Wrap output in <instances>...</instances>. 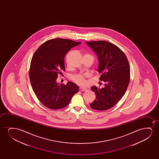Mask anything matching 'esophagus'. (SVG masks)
<instances>
[{"instance_id": "34e87169", "label": "esophagus", "mask_w": 159, "mask_h": 159, "mask_svg": "<svg viewBox=\"0 0 159 159\" xmlns=\"http://www.w3.org/2000/svg\"><path fill=\"white\" fill-rule=\"evenodd\" d=\"M79 91L81 92H85L87 91V89H85V88H83V87H80L79 88Z\"/></svg>"}]
</instances>
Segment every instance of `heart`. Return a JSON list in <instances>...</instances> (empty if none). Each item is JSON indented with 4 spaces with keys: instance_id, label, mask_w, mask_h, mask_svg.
<instances>
[{
    "instance_id": "1",
    "label": "heart",
    "mask_w": 159,
    "mask_h": 159,
    "mask_svg": "<svg viewBox=\"0 0 159 159\" xmlns=\"http://www.w3.org/2000/svg\"><path fill=\"white\" fill-rule=\"evenodd\" d=\"M85 74H73L70 76V79L74 81V83H76V84L79 85H84L85 84Z\"/></svg>"
}]
</instances>
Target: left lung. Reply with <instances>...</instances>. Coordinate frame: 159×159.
I'll use <instances>...</instances> for the list:
<instances>
[{
  "mask_svg": "<svg viewBox=\"0 0 159 159\" xmlns=\"http://www.w3.org/2000/svg\"><path fill=\"white\" fill-rule=\"evenodd\" d=\"M98 57L99 80L105 83L102 89L96 86L91 89L96 98L92 109L107 110L115 105L126 92L130 81V66L125 55L113 44L106 41L86 42Z\"/></svg>",
  "mask_w": 159,
  "mask_h": 159,
  "instance_id": "obj_1",
  "label": "left lung"
}]
</instances>
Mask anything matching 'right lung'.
Wrapping results in <instances>:
<instances>
[{
  "label": "right lung",
  "mask_w": 159,
  "mask_h": 159,
  "mask_svg": "<svg viewBox=\"0 0 159 159\" xmlns=\"http://www.w3.org/2000/svg\"><path fill=\"white\" fill-rule=\"evenodd\" d=\"M80 43L69 39H49L39 46L33 55L29 70L31 85L39 102L49 109L67 107L79 91L74 83L59 85L57 79L58 74L65 70L64 59L67 52Z\"/></svg>",
  "instance_id": "right-lung-1"
}]
</instances>
